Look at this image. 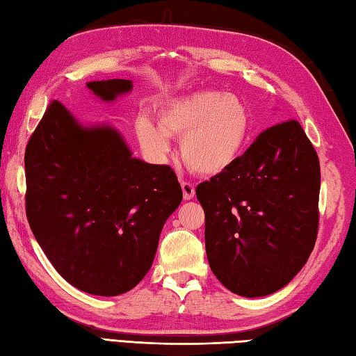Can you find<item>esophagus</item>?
<instances>
[{
    "instance_id": "1",
    "label": "esophagus",
    "mask_w": 356,
    "mask_h": 356,
    "mask_svg": "<svg viewBox=\"0 0 356 356\" xmlns=\"http://www.w3.org/2000/svg\"><path fill=\"white\" fill-rule=\"evenodd\" d=\"M182 191H184V199L185 200H190V199L195 197V195H196L195 185L190 184V182H182Z\"/></svg>"
}]
</instances>
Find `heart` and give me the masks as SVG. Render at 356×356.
I'll return each instance as SVG.
<instances>
[{
    "label": "heart",
    "mask_w": 356,
    "mask_h": 356,
    "mask_svg": "<svg viewBox=\"0 0 356 356\" xmlns=\"http://www.w3.org/2000/svg\"><path fill=\"white\" fill-rule=\"evenodd\" d=\"M252 116L235 95L202 90L165 102L157 124L146 116L135 122V132L147 156L165 159L170 137H182L180 156L199 176L213 177L234 166L248 145Z\"/></svg>",
    "instance_id": "b5f03b06"
}]
</instances>
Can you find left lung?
Returning a JSON list of instances; mask_svg holds the SVG:
<instances>
[{
    "label": "left lung",
    "instance_id": "1",
    "mask_svg": "<svg viewBox=\"0 0 356 356\" xmlns=\"http://www.w3.org/2000/svg\"><path fill=\"white\" fill-rule=\"evenodd\" d=\"M319 190L318 154L296 120L268 127L234 166L199 184L216 279L244 297L288 285L318 238Z\"/></svg>",
    "mask_w": 356,
    "mask_h": 356
}]
</instances>
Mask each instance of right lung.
<instances>
[{"instance_id":"right-lung-1","label":"right lung","mask_w":356,"mask_h":356,"mask_svg":"<svg viewBox=\"0 0 356 356\" xmlns=\"http://www.w3.org/2000/svg\"><path fill=\"white\" fill-rule=\"evenodd\" d=\"M102 101L132 81L87 82ZM26 216L44 255L70 285L120 296L151 269L160 232L182 202L168 165L132 157L112 126L79 124L53 101L24 152Z\"/></svg>"}]
</instances>
